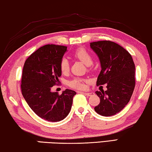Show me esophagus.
<instances>
[{
    "instance_id": "esophagus-1",
    "label": "esophagus",
    "mask_w": 152,
    "mask_h": 152,
    "mask_svg": "<svg viewBox=\"0 0 152 152\" xmlns=\"http://www.w3.org/2000/svg\"><path fill=\"white\" fill-rule=\"evenodd\" d=\"M82 93H83L84 95H85L86 96H92L94 95L93 93H85V92H82Z\"/></svg>"
}]
</instances>
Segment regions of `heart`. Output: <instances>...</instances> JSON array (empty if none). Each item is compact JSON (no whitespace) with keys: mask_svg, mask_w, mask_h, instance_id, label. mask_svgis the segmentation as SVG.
<instances>
[{"mask_svg":"<svg viewBox=\"0 0 152 152\" xmlns=\"http://www.w3.org/2000/svg\"><path fill=\"white\" fill-rule=\"evenodd\" d=\"M73 55L74 57L81 61L83 63L85 64L86 66H91L93 64V57L92 55L88 52L87 50L84 49V48H79L76 49L73 53ZM59 69L61 73L66 74L69 70V62L67 59L65 57H62L59 61ZM87 80L83 78H79L76 77L72 79L71 80L68 81L67 85L72 88L76 89H85L86 88V83Z\"/></svg>","mask_w":152,"mask_h":152,"instance_id":"obj_1","label":"heart"}]
</instances>
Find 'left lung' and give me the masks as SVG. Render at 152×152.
<instances>
[{"label":"left lung","mask_w":152,"mask_h":152,"mask_svg":"<svg viewBox=\"0 0 152 152\" xmlns=\"http://www.w3.org/2000/svg\"><path fill=\"white\" fill-rule=\"evenodd\" d=\"M90 46L97 54L102 66L97 85H107V91L95 92L100 103L95 110L103 116L115 115L126 106L133 93L134 61L128 50L110 40L93 42Z\"/></svg>","instance_id":"left-lung-1"}]
</instances>
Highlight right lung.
<instances>
[{"mask_svg":"<svg viewBox=\"0 0 152 152\" xmlns=\"http://www.w3.org/2000/svg\"><path fill=\"white\" fill-rule=\"evenodd\" d=\"M66 46L47 45L31 54L24 63L21 91L34 112L42 119L58 122L70 112L75 91L66 89L61 95L51 92L61 75L59 61Z\"/></svg>","mask_w":152,"mask_h":152,"instance_id":"add662e5","label":"right lung"}]
</instances>
